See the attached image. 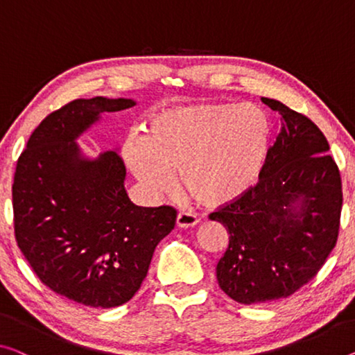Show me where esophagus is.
<instances>
[{"instance_id": "esophagus-1", "label": "esophagus", "mask_w": 355, "mask_h": 355, "mask_svg": "<svg viewBox=\"0 0 355 355\" xmlns=\"http://www.w3.org/2000/svg\"><path fill=\"white\" fill-rule=\"evenodd\" d=\"M196 222V216L190 214V212H179L178 214V219H176V225L179 228H190V227H195Z\"/></svg>"}]
</instances>
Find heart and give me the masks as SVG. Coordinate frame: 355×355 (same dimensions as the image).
<instances>
[{"label":"heart","mask_w":355,"mask_h":355,"mask_svg":"<svg viewBox=\"0 0 355 355\" xmlns=\"http://www.w3.org/2000/svg\"><path fill=\"white\" fill-rule=\"evenodd\" d=\"M271 123L263 109L243 103H192L163 109L130 135L125 165L147 196L170 193L173 171L206 208H220L248 192L265 165Z\"/></svg>","instance_id":"heart-1"}]
</instances>
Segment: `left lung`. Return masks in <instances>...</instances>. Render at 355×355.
Instances as JSON below:
<instances>
[{
	"label": "left lung",
	"mask_w": 355,
	"mask_h": 355,
	"mask_svg": "<svg viewBox=\"0 0 355 355\" xmlns=\"http://www.w3.org/2000/svg\"><path fill=\"white\" fill-rule=\"evenodd\" d=\"M261 101L279 112L281 132L259 182L209 214L230 233L217 282L243 304L287 298L313 279L336 244L343 205L340 170L318 125L281 101Z\"/></svg>",
	"instance_id": "8db88e82"
}]
</instances>
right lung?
I'll return each instance as SVG.
<instances>
[{"label":"right lung","mask_w":355,"mask_h":355,"mask_svg":"<svg viewBox=\"0 0 355 355\" xmlns=\"http://www.w3.org/2000/svg\"><path fill=\"white\" fill-rule=\"evenodd\" d=\"M135 105L105 96L68 103L37 125L15 166L17 246L42 284L90 308L127 303L176 223L171 206L132 203L116 150L87 159L76 143L101 114Z\"/></svg>","instance_id":"add662e5"}]
</instances>
